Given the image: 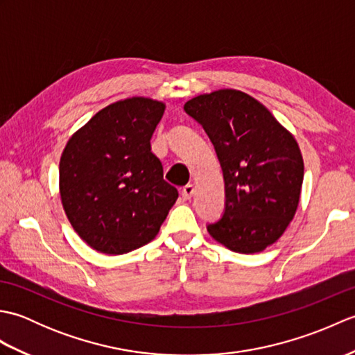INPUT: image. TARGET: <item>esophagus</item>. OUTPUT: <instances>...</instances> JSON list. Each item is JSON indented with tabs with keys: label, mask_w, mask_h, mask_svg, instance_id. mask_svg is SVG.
<instances>
[{
	"label": "esophagus",
	"mask_w": 355,
	"mask_h": 355,
	"mask_svg": "<svg viewBox=\"0 0 355 355\" xmlns=\"http://www.w3.org/2000/svg\"><path fill=\"white\" fill-rule=\"evenodd\" d=\"M193 192H195V187H193V184H186L184 187H183V191H182V195H183V198L184 200H191L192 198V195H193Z\"/></svg>",
	"instance_id": "esophagus-1"
}]
</instances>
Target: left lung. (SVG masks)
<instances>
[{
	"label": "left lung",
	"instance_id": "left-lung-1",
	"mask_svg": "<svg viewBox=\"0 0 355 355\" xmlns=\"http://www.w3.org/2000/svg\"><path fill=\"white\" fill-rule=\"evenodd\" d=\"M184 111L205 128L221 163L225 210L207 232L229 250L259 253L296 215L304 158L294 135L254 97L224 88L200 94Z\"/></svg>",
	"mask_w": 355,
	"mask_h": 355
}]
</instances>
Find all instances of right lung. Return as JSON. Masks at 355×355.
I'll return each instance as SVG.
<instances>
[{"instance_id":"obj_1","label":"right lung","mask_w":355,"mask_h":355,"mask_svg":"<svg viewBox=\"0 0 355 355\" xmlns=\"http://www.w3.org/2000/svg\"><path fill=\"white\" fill-rule=\"evenodd\" d=\"M166 105L128 97L108 105L74 132L59 162V193L74 232L105 254L150 243L178 192L163 180L150 137Z\"/></svg>"}]
</instances>
